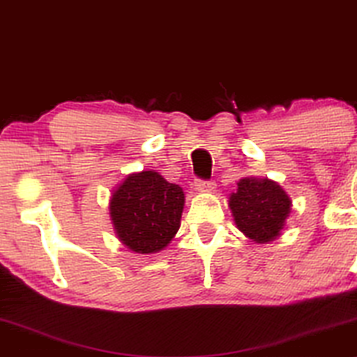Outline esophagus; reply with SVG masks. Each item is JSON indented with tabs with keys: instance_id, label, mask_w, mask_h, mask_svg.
Masks as SVG:
<instances>
[{
	"instance_id": "obj_1",
	"label": "esophagus",
	"mask_w": 357,
	"mask_h": 357,
	"mask_svg": "<svg viewBox=\"0 0 357 357\" xmlns=\"http://www.w3.org/2000/svg\"><path fill=\"white\" fill-rule=\"evenodd\" d=\"M196 189L201 192H211L215 189V183L213 181H204V179H196Z\"/></svg>"
}]
</instances>
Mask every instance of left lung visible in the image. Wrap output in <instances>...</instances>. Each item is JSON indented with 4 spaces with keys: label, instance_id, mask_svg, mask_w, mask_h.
Segmentation results:
<instances>
[{
    "label": "left lung",
    "instance_id": "obj_1",
    "mask_svg": "<svg viewBox=\"0 0 357 357\" xmlns=\"http://www.w3.org/2000/svg\"><path fill=\"white\" fill-rule=\"evenodd\" d=\"M228 206L238 230L256 243H266L281 235L292 201L271 179L243 178L231 192Z\"/></svg>",
    "mask_w": 357,
    "mask_h": 357
}]
</instances>
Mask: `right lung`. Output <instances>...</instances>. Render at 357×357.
I'll return each mask as SVG.
<instances>
[{"instance_id":"add662e5","label":"right lung","mask_w":357,"mask_h":357,"mask_svg":"<svg viewBox=\"0 0 357 357\" xmlns=\"http://www.w3.org/2000/svg\"><path fill=\"white\" fill-rule=\"evenodd\" d=\"M183 208V189L155 171L127 176L109 202L119 240L142 255L168 246L181 225Z\"/></svg>"}]
</instances>
